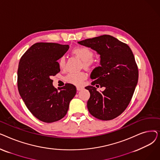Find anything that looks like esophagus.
Listing matches in <instances>:
<instances>
[{
  "label": "esophagus",
  "mask_w": 160,
  "mask_h": 160,
  "mask_svg": "<svg viewBox=\"0 0 160 160\" xmlns=\"http://www.w3.org/2000/svg\"><path fill=\"white\" fill-rule=\"evenodd\" d=\"M77 91H80V90L83 89V88H82V87H79V86H77Z\"/></svg>",
  "instance_id": "esophagus-1"
}]
</instances>
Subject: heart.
Masks as SVG:
<instances>
[{
    "instance_id": "heart-1",
    "label": "heart",
    "mask_w": 160,
    "mask_h": 160,
    "mask_svg": "<svg viewBox=\"0 0 160 160\" xmlns=\"http://www.w3.org/2000/svg\"><path fill=\"white\" fill-rule=\"evenodd\" d=\"M72 53L83 62V66L86 68L89 69L93 67L95 64V61L93 60L94 58V52L89 48L86 47H77L72 50ZM58 63L60 68H64L66 63L65 56L60 57L58 60ZM86 77L87 75L84 72H72L67 75L65 79L67 82L74 85L80 86Z\"/></svg>"
}]
</instances>
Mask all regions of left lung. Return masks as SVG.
Wrapping results in <instances>:
<instances>
[{"instance_id": "left-lung-1", "label": "left lung", "mask_w": 160, "mask_h": 160, "mask_svg": "<svg viewBox=\"0 0 160 160\" xmlns=\"http://www.w3.org/2000/svg\"><path fill=\"white\" fill-rule=\"evenodd\" d=\"M78 43L100 54V66L92 71V86L86 87L90 93L88 101L89 113L96 118L112 120L127 108L138 81V69L135 58L128 45L117 38L103 35ZM104 87L101 92L94 86Z\"/></svg>"}]
</instances>
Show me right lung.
Instances as JSON below:
<instances>
[{
  "label": "right lung",
  "mask_w": 160,
  "mask_h": 160,
  "mask_svg": "<svg viewBox=\"0 0 160 160\" xmlns=\"http://www.w3.org/2000/svg\"><path fill=\"white\" fill-rule=\"evenodd\" d=\"M69 48V45L37 43L27 50L19 61V94L28 110L43 122L50 123L62 119L77 93L76 87L71 83H66L58 91L51 79L60 71L57 60Z\"/></svg>",
  "instance_id": "obj_1"
}]
</instances>
